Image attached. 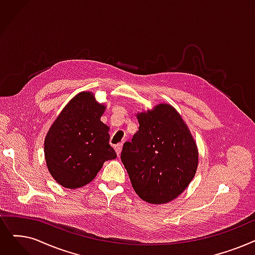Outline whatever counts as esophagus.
<instances>
[{
	"label": "esophagus",
	"mask_w": 255,
	"mask_h": 255,
	"mask_svg": "<svg viewBox=\"0 0 255 255\" xmlns=\"http://www.w3.org/2000/svg\"><path fill=\"white\" fill-rule=\"evenodd\" d=\"M122 148H123V143H118V145L115 146V150H116V152H117V154H118V156H119V155H120L121 152H122Z\"/></svg>",
	"instance_id": "obj_1"
}]
</instances>
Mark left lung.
I'll return each instance as SVG.
<instances>
[{
  "label": "left lung",
  "mask_w": 255,
  "mask_h": 255,
  "mask_svg": "<svg viewBox=\"0 0 255 255\" xmlns=\"http://www.w3.org/2000/svg\"><path fill=\"white\" fill-rule=\"evenodd\" d=\"M138 131L126 141L121 159L143 201L165 204L178 197L198 168V148L180 114L160 103L136 114Z\"/></svg>",
  "instance_id": "left-lung-1"
}]
</instances>
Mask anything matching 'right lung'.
Listing matches in <instances>:
<instances>
[{"mask_svg": "<svg viewBox=\"0 0 255 255\" xmlns=\"http://www.w3.org/2000/svg\"><path fill=\"white\" fill-rule=\"evenodd\" d=\"M106 109L92 92L77 94L64 106L45 137L48 171L58 184L75 190L95 179L106 160L117 157L109 145Z\"/></svg>", "mask_w": 255, "mask_h": 255, "instance_id": "right-lung-1", "label": "right lung"}]
</instances>
